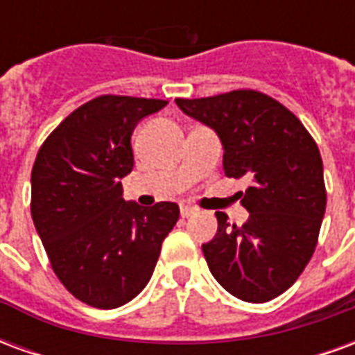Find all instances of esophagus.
<instances>
[{
	"mask_svg": "<svg viewBox=\"0 0 355 355\" xmlns=\"http://www.w3.org/2000/svg\"><path fill=\"white\" fill-rule=\"evenodd\" d=\"M196 213H198V209L192 207V205H182V207H180V215L184 216V218H188V216H193Z\"/></svg>",
	"mask_w": 355,
	"mask_h": 355,
	"instance_id": "34e87169",
	"label": "esophagus"
}]
</instances>
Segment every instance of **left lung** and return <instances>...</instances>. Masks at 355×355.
Instances as JSON below:
<instances>
[{"mask_svg":"<svg viewBox=\"0 0 355 355\" xmlns=\"http://www.w3.org/2000/svg\"><path fill=\"white\" fill-rule=\"evenodd\" d=\"M177 104L220 137L226 177L253 182L239 193L249 220L238 226L216 213V236L201 245L211 274L239 300L279 297L304 272L320 238L327 205L320 148L289 108L254 89Z\"/></svg>","mask_w":355,"mask_h":355,"instance_id":"obj_1","label":"left lung"}]
</instances>
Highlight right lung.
Masks as SVG:
<instances>
[{"mask_svg": "<svg viewBox=\"0 0 355 355\" xmlns=\"http://www.w3.org/2000/svg\"><path fill=\"white\" fill-rule=\"evenodd\" d=\"M167 106L159 98L101 94L64 117L32 167V218L51 268L73 297L102 310L146 287L177 203H125L121 182L135 165L132 129Z\"/></svg>", "mask_w": 355, "mask_h": 355, "instance_id": "add662e5", "label": "right lung"}]
</instances>
